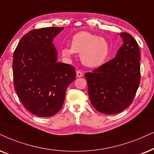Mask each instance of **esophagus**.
I'll return each mask as SVG.
<instances>
[{
	"mask_svg": "<svg viewBox=\"0 0 154 154\" xmlns=\"http://www.w3.org/2000/svg\"><path fill=\"white\" fill-rule=\"evenodd\" d=\"M76 74H77V77H82V76H83L82 72H81L80 70H77V72H76Z\"/></svg>",
	"mask_w": 154,
	"mask_h": 154,
	"instance_id": "34e87169",
	"label": "esophagus"
}]
</instances>
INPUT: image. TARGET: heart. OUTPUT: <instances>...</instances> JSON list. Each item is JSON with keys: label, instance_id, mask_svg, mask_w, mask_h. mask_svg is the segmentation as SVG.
<instances>
[{"label": "heart", "instance_id": "1", "mask_svg": "<svg viewBox=\"0 0 154 154\" xmlns=\"http://www.w3.org/2000/svg\"><path fill=\"white\" fill-rule=\"evenodd\" d=\"M109 52V45L104 38L86 31L76 33L72 38L71 48L62 50L63 55L67 58L71 57L75 52L80 54L82 63L90 67L102 65Z\"/></svg>", "mask_w": 154, "mask_h": 154}]
</instances>
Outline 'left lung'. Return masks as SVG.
Listing matches in <instances>:
<instances>
[{
  "instance_id": "8db88e82",
  "label": "left lung",
  "mask_w": 154,
  "mask_h": 154,
  "mask_svg": "<svg viewBox=\"0 0 154 154\" xmlns=\"http://www.w3.org/2000/svg\"><path fill=\"white\" fill-rule=\"evenodd\" d=\"M120 36L124 43L116 57L85 75L91 104L103 114H117L127 108L140 84L139 45L127 32Z\"/></svg>"
}]
</instances>
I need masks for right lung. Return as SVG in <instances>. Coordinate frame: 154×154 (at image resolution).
I'll use <instances>...</instances> for the list:
<instances>
[{
    "label": "right lung",
    "instance_id": "add662e5",
    "mask_svg": "<svg viewBox=\"0 0 154 154\" xmlns=\"http://www.w3.org/2000/svg\"><path fill=\"white\" fill-rule=\"evenodd\" d=\"M64 28L35 29L25 34L13 53V82L26 109L40 117L61 109L67 87L76 78L73 66L57 62L52 40Z\"/></svg>",
    "mask_w": 154,
    "mask_h": 154
}]
</instances>
